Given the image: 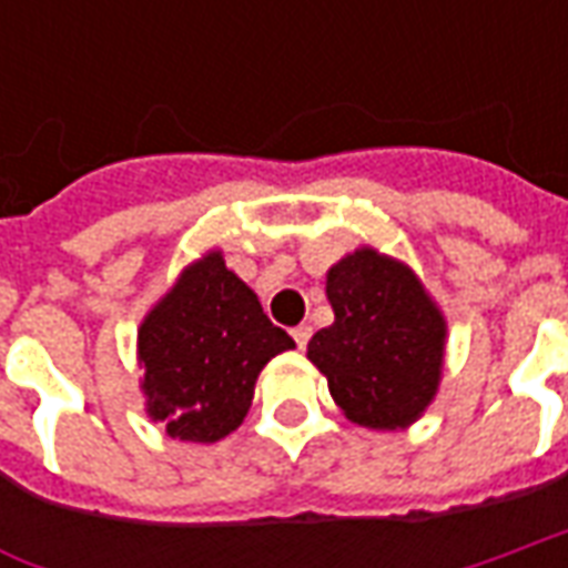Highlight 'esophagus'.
<instances>
[{"label":"esophagus","instance_id":"esophagus-1","mask_svg":"<svg viewBox=\"0 0 568 568\" xmlns=\"http://www.w3.org/2000/svg\"><path fill=\"white\" fill-rule=\"evenodd\" d=\"M292 337H295V344L304 349V346L310 344V337H313V328H310V325H297V328H292Z\"/></svg>","mask_w":568,"mask_h":568}]
</instances>
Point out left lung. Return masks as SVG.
Returning <instances> with one entry per match:
<instances>
[{"label":"left lung","instance_id":"8db88e82","mask_svg":"<svg viewBox=\"0 0 568 568\" xmlns=\"http://www.w3.org/2000/svg\"><path fill=\"white\" fill-rule=\"evenodd\" d=\"M334 322L313 334L310 362L346 417L402 428L426 410L444 362V320L405 264L358 248L328 271Z\"/></svg>","mask_w":568,"mask_h":568}]
</instances>
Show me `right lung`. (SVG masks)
Listing matches in <instances>:
<instances>
[{"label": "right lung", "mask_w": 568, "mask_h": 568, "mask_svg": "<svg viewBox=\"0 0 568 568\" xmlns=\"http://www.w3.org/2000/svg\"><path fill=\"white\" fill-rule=\"evenodd\" d=\"M258 297L219 252L191 264L140 328L151 419L182 440L231 435L246 417L261 368L292 349Z\"/></svg>", "instance_id": "obj_1"}]
</instances>
